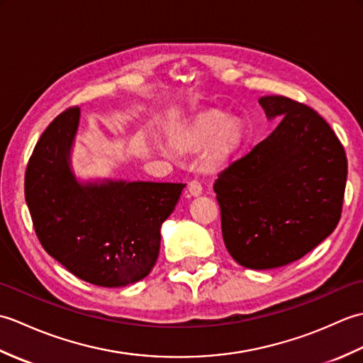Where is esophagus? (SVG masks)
Masks as SVG:
<instances>
[{
  "instance_id": "1",
  "label": "esophagus",
  "mask_w": 363,
  "mask_h": 363,
  "mask_svg": "<svg viewBox=\"0 0 363 363\" xmlns=\"http://www.w3.org/2000/svg\"><path fill=\"white\" fill-rule=\"evenodd\" d=\"M187 191H189V194H190L191 196H199V195L203 194V186H201V182H198V181H191V182H189Z\"/></svg>"
}]
</instances>
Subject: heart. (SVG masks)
<instances>
[{
	"mask_svg": "<svg viewBox=\"0 0 363 363\" xmlns=\"http://www.w3.org/2000/svg\"><path fill=\"white\" fill-rule=\"evenodd\" d=\"M179 151L198 152L207 148L211 160L225 162L242 142V129L234 121H226L220 115H204L172 137Z\"/></svg>",
	"mask_w": 363,
	"mask_h": 363,
	"instance_id": "1",
	"label": "heart"
}]
</instances>
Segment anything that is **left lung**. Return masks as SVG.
<instances>
[{
    "mask_svg": "<svg viewBox=\"0 0 363 363\" xmlns=\"http://www.w3.org/2000/svg\"><path fill=\"white\" fill-rule=\"evenodd\" d=\"M268 120L281 123L265 140L218 174L213 190L223 240L242 267L289 265L338 225L348 174L343 146L311 107L262 96Z\"/></svg>",
    "mask_w": 363,
    "mask_h": 363,
    "instance_id": "8db88e82",
    "label": "left lung"
}]
</instances>
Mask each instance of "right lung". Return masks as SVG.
<instances>
[{"label":"right lung","instance_id":"add662e5","mask_svg":"<svg viewBox=\"0 0 363 363\" xmlns=\"http://www.w3.org/2000/svg\"><path fill=\"white\" fill-rule=\"evenodd\" d=\"M78 107L45 129L26 168L25 196L45 251L79 279L125 287L150 274L160 250V228L186 184L78 181L72 148Z\"/></svg>","mask_w":363,"mask_h":363}]
</instances>
